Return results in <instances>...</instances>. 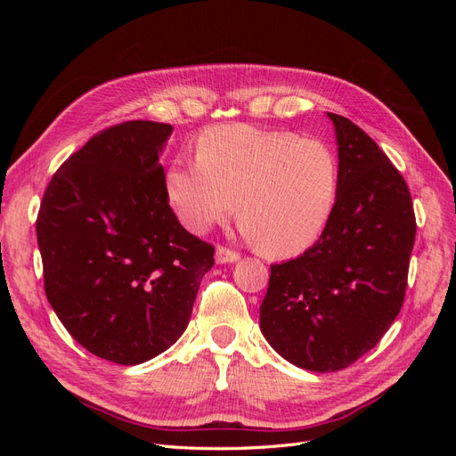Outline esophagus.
<instances>
[{
    "label": "esophagus",
    "mask_w": 456,
    "mask_h": 456,
    "mask_svg": "<svg viewBox=\"0 0 456 456\" xmlns=\"http://www.w3.org/2000/svg\"><path fill=\"white\" fill-rule=\"evenodd\" d=\"M215 260L216 265H232V262H238L240 255L232 249H226V247H218L215 253Z\"/></svg>",
    "instance_id": "1"
}]
</instances>
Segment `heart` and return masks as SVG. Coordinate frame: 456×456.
<instances>
[{"instance_id": "b5f03b06", "label": "heart", "mask_w": 456, "mask_h": 456, "mask_svg": "<svg viewBox=\"0 0 456 456\" xmlns=\"http://www.w3.org/2000/svg\"><path fill=\"white\" fill-rule=\"evenodd\" d=\"M163 184L181 223L203 233L233 213L247 240L273 256L298 255L335 211L340 165L335 150L295 133L245 123L205 131L196 158H178Z\"/></svg>"}]
</instances>
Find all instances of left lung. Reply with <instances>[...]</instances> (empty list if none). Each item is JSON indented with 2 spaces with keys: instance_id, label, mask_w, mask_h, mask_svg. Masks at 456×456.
<instances>
[{
  "instance_id": "8db88e82",
  "label": "left lung",
  "mask_w": 456,
  "mask_h": 456,
  "mask_svg": "<svg viewBox=\"0 0 456 456\" xmlns=\"http://www.w3.org/2000/svg\"><path fill=\"white\" fill-rule=\"evenodd\" d=\"M333 121L340 188L310 249L270 266L260 330L283 360L314 372L348 367L375 348L402 310L417 223L403 176L370 136Z\"/></svg>"
}]
</instances>
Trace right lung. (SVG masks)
Wrapping results in <instances>:
<instances>
[{
	"instance_id": "obj_1",
	"label": "right lung",
	"mask_w": 456,
	"mask_h": 456,
	"mask_svg": "<svg viewBox=\"0 0 456 456\" xmlns=\"http://www.w3.org/2000/svg\"><path fill=\"white\" fill-rule=\"evenodd\" d=\"M173 127L126 121L53 175L36 232L45 295L81 346L139 365L181 338L215 247L169 207L159 156Z\"/></svg>"
}]
</instances>
